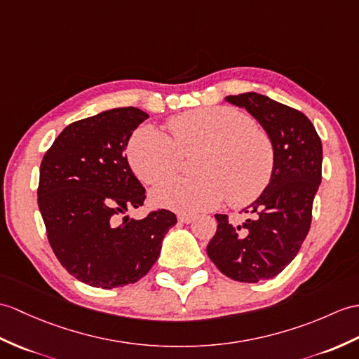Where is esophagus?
Returning a JSON list of instances; mask_svg holds the SVG:
<instances>
[{"mask_svg":"<svg viewBox=\"0 0 359 359\" xmlns=\"http://www.w3.org/2000/svg\"><path fill=\"white\" fill-rule=\"evenodd\" d=\"M194 219H196L194 215H191V214H180L179 215V222H182V223H191Z\"/></svg>","mask_w":359,"mask_h":359,"instance_id":"34e87169","label":"esophagus"}]
</instances>
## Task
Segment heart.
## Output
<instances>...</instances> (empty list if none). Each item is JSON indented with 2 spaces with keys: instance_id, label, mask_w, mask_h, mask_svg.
I'll return each instance as SVG.
<instances>
[{
  "instance_id": "b5f03b06",
  "label": "heart",
  "mask_w": 359,
  "mask_h": 359,
  "mask_svg": "<svg viewBox=\"0 0 359 359\" xmlns=\"http://www.w3.org/2000/svg\"><path fill=\"white\" fill-rule=\"evenodd\" d=\"M172 139L154 127L137 128L127 144L133 172L161 185L177 172L182 156H194L193 179H176L154 193V202L182 214L212 210L228 196L232 206L260 197L273 176L271 137L248 114L231 107L196 108L174 116Z\"/></svg>"
}]
</instances>
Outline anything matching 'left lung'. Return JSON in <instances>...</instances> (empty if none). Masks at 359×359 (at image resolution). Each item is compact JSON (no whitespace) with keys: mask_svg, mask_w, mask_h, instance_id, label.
<instances>
[{"mask_svg":"<svg viewBox=\"0 0 359 359\" xmlns=\"http://www.w3.org/2000/svg\"><path fill=\"white\" fill-rule=\"evenodd\" d=\"M224 99L245 108L268 133L275 170L269 187L245 210L251 219L236 226L228 215L215 214L217 231L206 252L226 277L258 283L285 269L309 232L321 183L323 145L312 122L295 108L254 91Z\"/></svg>","mask_w":359,"mask_h":359,"instance_id":"left-lung-1","label":"left lung"}]
</instances>
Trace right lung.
Wrapping results in <instances>:
<instances>
[{
	"label": "right lung",
	"mask_w": 359,
	"mask_h": 359,
	"mask_svg": "<svg viewBox=\"0 0 359 359\" xmlns=\"http://www.w3.org/2000/svg\"><path fill=\"white\" fill-rule=\"evenodd\" d=\"M145 119L139 108L122 107L73 122L41 162L38 206L48 243L64 268L88 286L113 289L140 280L177 223L166 210L142 220L125 215L147 197L123 153Z\"/></svg>",
	"instance_id": "obj_1"
}]
</instances>
